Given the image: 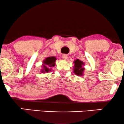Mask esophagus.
Wrapping results in <instances>:
<instances>
[{"mask_svg": "<svg viewBox=\"0 0 124 124\" xmlns=\"http://www.w3.org/2000/svg\"><path fill=\"white\" fill-rule=\"evenodd\" d=\"M68 55H66V54H63L62 55V58H63V59H65V60H66V59H68Z\"/></svg>", "mask_w": 124, "mask_h": 124, "instance_id": "1", "label": "esophagus"}]
</instances>
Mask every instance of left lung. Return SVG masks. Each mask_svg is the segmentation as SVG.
<instances>
[{"mask_svg": "<svg viewBox=\"0 0 124 124\" xmlns=\"http://www.w3.org/2000/svg\"><path fill=\"white\" fill-rule=\"evenodd\" d=\"M75 63L73 66V72L75 75L79 76H82L83 75V72L85 70V63L83 61L77 59L73 62Z\"/></svg>", "mask_w": 124, "mask_h": 124, "instance_id": "obj_1", "label": "left lung"}]
</instances>
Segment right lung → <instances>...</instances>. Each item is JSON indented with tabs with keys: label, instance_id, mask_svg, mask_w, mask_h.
I'll use <instances>...</instances> for the list:
<instances>
[{
	"label": "right lung",
	"instance_id": "add662e5",
	"mask_svg": "<svg viewBox=\"0 0 124 124\" xmlns=\"http://www.w3.org/2000/svg\"><path fill=\"white\" fill-rule=\"evenodd\" d=\"M56 61V58L55 56H49V57L45 58L43 61V64H42L41 72L42 73H45V72L48 73V72H51L52 67L55 66Z\"/></svg>",
	"mask_w": 124,
	"mask_h": 124
}]
</instances>
